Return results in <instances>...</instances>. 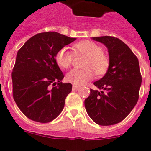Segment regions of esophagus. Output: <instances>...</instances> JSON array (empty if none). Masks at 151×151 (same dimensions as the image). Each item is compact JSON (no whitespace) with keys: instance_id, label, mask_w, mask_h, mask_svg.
<instances>
[{"instance_id":"esophagus-1","label":"esophagus","mask_w":151,"mask_h":151,"mask_svg":"<svg viewBox=\"0 0 151 151\" xmlns=\"http://www.w3.org/2000/svg\"><path fill=\"white\" fill-rule=\"evenodd\" d=\"M80 88V87L79 86H77V85H73V91H76V90H78V89Z\"/></svg>"}]
</instances>
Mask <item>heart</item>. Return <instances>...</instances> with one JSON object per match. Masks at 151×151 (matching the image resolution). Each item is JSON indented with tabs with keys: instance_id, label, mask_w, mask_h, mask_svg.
<instances>
[{
	"instance_id": "1",
	"label": "heart",
	"mask_w": 151,
	"mask_h": 151,
	"mask_svg": "<svg viewBox=\"0 0 151 151\" xmlns=\"http://www.w3.org/2000/svg\"><path fill=\"white\" fill-rule=\"evenodd\" d=\"M76 55L87 57L84 63V69H73L66 75V80L75 85H83L93 78L94 73L102 76L107 72L110 66V60L103 52L102 47L94 41L84 40L73 45ZM75 55L67 47L58 50L55 56L57 65L63 69H68L74 61Z\"/></svg>"
}]
</instances>
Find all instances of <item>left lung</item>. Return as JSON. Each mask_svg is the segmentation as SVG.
I'll return each mask as SVG.
<instances>
[{
	"label": "left lung",
	"mask_w": 151,
	"mask_h": 151,
	"mask_svg": "<svg viewBox=\"0 0 151 151\" xmlns=\"http://www.w3.org/2000/svg\"><path fill=\"white\" fill-rule=\"evenodd\" d=\"M104 44L110 66L104 76L94 83L101 91L90 90L85 106L92 120L100 125L120 122L129 115L139 98L141 74L138 60L127 45L113 36L95 37Z\"/></svg>",
	"instance_id": "8db88e82"
}]
</instances>
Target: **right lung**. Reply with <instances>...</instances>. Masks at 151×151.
I'll return each mask as SVG.
<instances>
[{
  "label": "right lung",
  "mask_w": 151,
  "mask_h": 151,
  "mask_svg": "<svg viewBox=\"0 0 151 151\" xmlns=\"http://www.w3.org/2000/svg\"><path fill=\"white\" fill-rule=\"evenodd\" d=\"M76 40L56 32L36 34L18 50L11 73L13 97L24 115L46 123L62 112L72 91L71 83H63L57 65L58 50Z\"/></svg>",
  "instance_id": "obj_1"
}]
</instances>
